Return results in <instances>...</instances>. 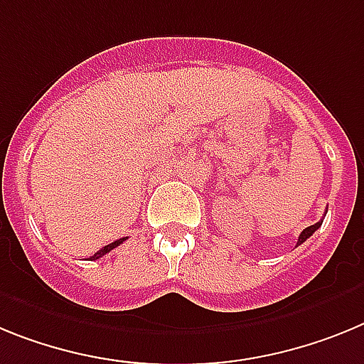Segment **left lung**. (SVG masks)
<instances>
[{
  "label": "left lung",
  "instance_id": "1",
  "mask_svg": "<svg viewBox=\"0 0 364 364\" xmlns=\"http://www.w3.org/2000/svg\"><path fill=\"white\" fill-rule=\"evenodd\" d=\"M322 225V221H317V223H315V225H309V227H306L304 230H302V232H300V236H299V242H296V245H300V243L302 242H306V240L309 238V236L314 235L315 230L318 229V227Z\"/></svg>",
  "mask_w": 364,
  "mask_h": 364
}]
</instances>
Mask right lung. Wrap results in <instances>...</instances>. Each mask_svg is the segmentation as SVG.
Segmentation results:
<instances>
[{"instance_id": "obj_1", "label": "right lung", "mask_w": 364, "mask_h": 364, "mask_svg": "<svg viewBox=\"0 0 364 364\" xmlns=\"http://www.w3.org/2000/svg\"><path fill=\"white\" fill-rule=\"evenodd\" d=\"M126 238H121V240H115V242H112V243H107V245H104L102 249H100V251H97L93 255V257L90 258V260H99V258H102L104 255H106V252H109L112 251V249H115V247H119V245H121L122 242H124Z\"/></svg>"}]
</instances>
